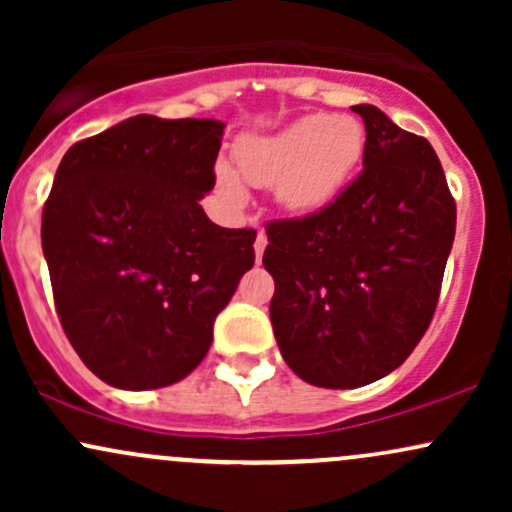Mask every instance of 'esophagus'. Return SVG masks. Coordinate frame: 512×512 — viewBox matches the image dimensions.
I'll list each match as a JSON object with an SVG mask.
<instances>
[{"mask_svg": "<svg viewBox=\"0 0 512 512\" xmlns=\"http://www.w3.org/2000/svg\"><path fill=\"white\" fill-rule=\"evenodd\" d=\"M264 248H267V236H264V231L260 228V231H257V240H255V255H257V260H260V257H262Z\"/></svg>", "mask_w": 512, "mask_h": 512, "instance_id": "esophagus-1", "label": "esophagus"}]
</instances>
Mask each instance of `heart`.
I'll return each mask as SVG.
<instances>
[{
    "mask_svg": "<svg viewBox=\"0 0 512 512\" xmlns=\"http://www.w3.org/2000/svg\"><path fill=\"white\" fill-rule=\"evenodd\" d=\"M366 151V129L349 115H305L279 132L245 137L236 149L238 173L250 185L274 187L276 202L298 216L317 214L344 192ZM226 195H243L228 166L216 170Z\"/></svg>",
    "mask_w": 512,
    "mask_h": 512,
    "instance_id": "b5f03b06",
    "label": "heart"
}]
</instances>
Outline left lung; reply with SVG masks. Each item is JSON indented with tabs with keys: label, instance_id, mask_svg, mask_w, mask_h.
Returning <instances> with one entry per match:
<instances>
[{
	"label": "left lung",
	"instance_id": "obj_1",
	"mask_svg": "<svg viewBox=\"0 0 512 512\" xmlns=\"http://www.w3.org/2000/svg\"><path fill=\"white\" fill-rule=\"evenodd\" d=\"M351 110L366 125L361 175L317 214L269 223L262 257L281 356L330 390L407 361L431 325L457 219L433 146L375 105Z\"/></svg>",
	"mask_w": 512,
	"mask_h": 512
}]
</instances>
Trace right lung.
Listing matches in <instances>:
<instances>
[{"instance_id":"add662e5","label":"right lung","mask_w":512,"mask_h":512,"mask_svg":"<svg viewBox=\"0 0 512 512\" xmlns=\"http://www.w3.org/2000/svg\"><path fill=\"white\" fill-rule=\"evenodd\" d=\"M219 120L137 115L74 144L43 209L64 334L103 383L158 390L207 356L214 320L255 264L257 233L204 214Z\"/></svg>"}]
</instances>
